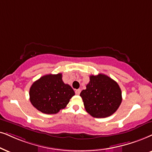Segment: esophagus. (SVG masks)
Returning a JSON list of instances; mask_svg holds the SVG:
<instances>
[{"label": "esophagus", "mask_w": 152, "mask_h": 152, "mask_svg": "<svg viewBox=\"0 0 152 152\" xmlns=\"http://www.w3.org/2000/svg\"><path fill=\"white\" fill-rule=\"evenodd\" d=\"M75 93H76V95H79V94L80 93V89L76 90V91H75Z\"/></svg>", "instance_id": "34e87169"}]
</instances>
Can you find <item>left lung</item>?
Segmentation results:
<instances>
[{
    "instance_id": "obj_1",
    "label": "left lung",
    "mask_w": 152,
    "mask_h": 152,
    "mask_svg": "<svg viewBox=\"0 0 152 152\" xmlns=\"http://www.w3.org/2000/svg\"><path fill=\"white\" fill-rule=\"evenodd\" d=\"M85 109L95 118L110 116L118 109L122 101L118 84L107 75L90 76L86 89L80 94Z\"/></svg>"
}]
</instances>
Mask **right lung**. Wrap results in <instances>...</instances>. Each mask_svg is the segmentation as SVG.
<instances>
[{
	"label": "right lung",
	"mask_w": 152,
	"mask_h": 152,
	"mask_svg": "<svg viewBox=\"0 0 152 152\" xmlns=\"http://www.w3.org/2000/svg\"><path fill=\"white\" fill-rule=\"evenodd\" d=\"M75 95L72 88L62 80V74H47L36 80L29 90L30 101L38 111L46 114L64 109Z\"/></svg>",
	"instance_id": "1"
}]
</instances>
